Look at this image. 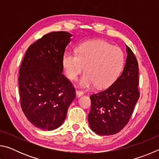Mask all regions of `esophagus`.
Wrapping results in <instances>:
<instances>
[{
  "instance_id": "1",
  "label": "esophagus",
  "mask_w": 159,
  "mask_h": 159,
  "mask_svg": "<svg viewBox=\"0 0 159 159\" xmlns=\"http://www.w3.org/2000/svg\"><path fill=\"white\" fill-rule=\"evenodd\" d=\"M76 94L78 98H79V97L82 96L83 95V92L82 90H76Z\"/></svg>"
}]
</instances>
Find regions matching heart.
<instances>
[{
  "instance_id": "heart-1",
  "label": "heart",
  "mask_w": 159,
  "mask_h": 159,
  "mask_svg": "<svg viewBox=\"0 0 159 159\" xmlns=\"http://www.w3.org/2000/svg\"><path fill=\"white\" fill-rule=\"evenodd\" d=\"M124 55L120 48L103 40H91L78 46L76 53L66 52L62 66L66 77L76 80L85 66V73L80 80L83 87L96 85L99 88L111 85L124 65Z\"/></svg>"
}]
</instances>
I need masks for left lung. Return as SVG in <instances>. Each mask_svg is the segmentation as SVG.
Returning a JSON list of instances; mask_svg holds the SVG:
<instances>
[{"label": "left lung", "mask_w": 159, "mask_h": 159, "mask_svg": "<svg viewBox=\"0 0 159 159\" xmlns=\"http://www.w3.org/2000/svg\"><path fill=\"white\" fill-rule=\"evenodd\" d=\"M128 55L121 75L104 90L90 95V128L100 135H111L127 125L139 98L138 63L126 45Z\"/></svg>", "instance_id": "left-lung-1"}]
</instances>
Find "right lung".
Here are the masks:
<instances>
[{
    "label": "right lung",
    "mask_w": 159,
    "mask_h": 159,
    "mask_svg": "<svg viewBox=\"0 0 159 159\" xmlns=\"http://www.w3.org/2000/svg\"><path fill=\"white\" fill-rule=\"evenodd\" d=\"M70 37L66 31L44 35L29 47L21 64V109L32 124L43 130L60 127L76 98L74 87L62 74V57Z\"/></svg>",
    "instance_id": "right-lung-1"
}]
</instances>
